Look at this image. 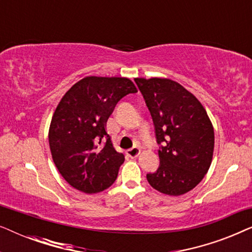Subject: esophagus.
I'll use <instances>...</instances> for the list:
<instances>
[{"instance_id":"34e87169","label":"esophagus","mask_w":252,"mask_h":252,"mask_svg":"<svg viewBox=\"0 0 252 252\" xmlns=\"http://www.w3.org/2000/svg\"><path fill=\"white\" fill-rule=\"evenodd\" d=\"M140 153H141V150H140V148H137V147H134V148H132V149H128L127 150V156L128 157H130V158H136L137 156H139L140 155Z\"/></svg>"}]
</instances>
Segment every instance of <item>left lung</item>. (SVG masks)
Masks as SVG:
<instances>
[{
  "instance_id": "left-lung-1",
  "label": "left lung",
  "mask_w": 252,
  "mask_h": 252,
  "mask_svg": "<svg viewBox=\"0 0 252 252\" xmlns=\"http://www.w3.org/2000/svg\"><path fill=\"white\" fill-rule=\"evenodd\" d=\"M155 126L159 167L148 173L156 190L184 195L208 173L215 132L205 109L191 93L171 79L135 78Z\"/></svg>"
}]
</instances>
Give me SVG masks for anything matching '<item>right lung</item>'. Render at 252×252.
Listing matches in <instances>:
<instances>
[{
	"label": "right lung",
	"mask_w": 252,
	"mask_h": 252,
	"mask_svg": "<svg viewBox=\"0 0 252 252\" xmlns=\"http://www.w3.org/2000/svg\"><path fill=\"white\" fill-rule=\"evenodd\" d=\"M136 92L127 78L86 77L62 97L48 137L57 170L73 188L95 194L116 181L125 157L113 148L106 122L117 103Z\"/></svg>",
	"instance_id": "add662e5"
}]
</instances>
